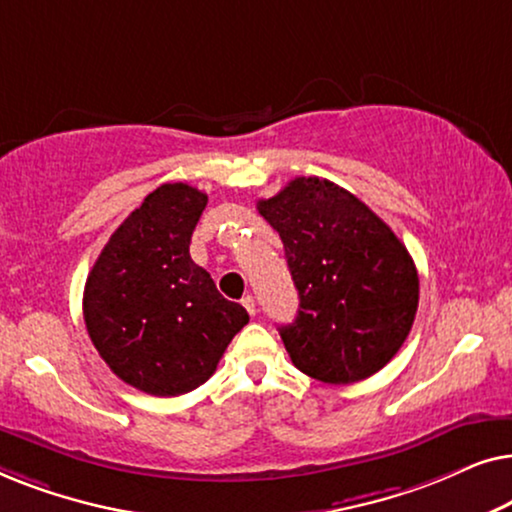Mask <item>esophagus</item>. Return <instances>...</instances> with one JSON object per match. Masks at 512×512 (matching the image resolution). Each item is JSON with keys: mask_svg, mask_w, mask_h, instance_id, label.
Instances as JSON below:
<instances>
[{"mask_svg": "<svg viewBox=\"0 0 512 512\" xmlns=\"http://www.w3.org/2000/svg\"><path fill=\"white\" fill-rule=\"evenodd\" d=\"M242 305H244V310H247L251 317H254V314H256V300H254V296H244L242 298Z\"/></svg>", "mask_w": 512, "mask_h": 512, "instance_id": "1", "label": "esophagus"}]
</instances>
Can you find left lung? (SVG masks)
Masks as SVG:
<instances>
[{
    "label": "left lung",
    "mask_w": 512,
    "mask_h": 512,
    "mask_svg": "<svg viewBox=\"0 0 512 512\" xmlns=\"http://www.w3.org/2000/svg\"><path fill=\"white\" fill-rule=\"evenodd\" d=\"M258 214L284 242L298 317L279 326L293 366L326 384L375 375L408 338L419 303L412 256L387 223L328 179L296 177Z\"/></svg>",
    "instance_id": "1"
}]
</instances>
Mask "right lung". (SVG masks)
I'll return each instance as SVG.
<instances>
[{
  "mask_svg": "<svg viewBox=\"0 0 512 512\" xmlns=\"http://www.w3.org/2000/svg\"><path fill=\"white\" fill-rule=\"evenodd\" d=\"M207 195L163 184L104 244L83 291V319L104 363L151 396L198 389L249 314L216 291L188 244Z\"/></svg>",
  "mask_w": 512,
  "mask_h": 512,
  "instance_id": "obj_1",
  "label": "right lung"
}]
</instances>
